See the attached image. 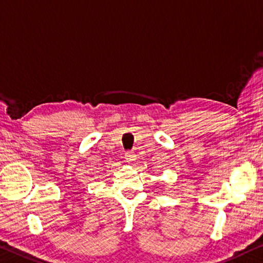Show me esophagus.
<instances>
[{
    "label": "esophagus",
    "instance_id": "obj_1",
    "mask_svg": "<svg viewBox=\"0 0 263 263\" xmlns=\"http://www.w3.org/2000/svg\"><path fill=\"white\" fill-rule=\"evenodd\" d=\"M125 160H126V162H128V164H132V162L136 160L135 153H133V152H126V153H125Z\"/></svg>",
    "mask_w": 263,
    "mask_h": 263
}]
</instances>
